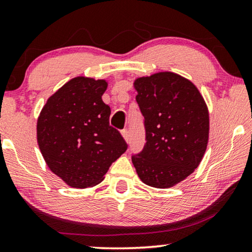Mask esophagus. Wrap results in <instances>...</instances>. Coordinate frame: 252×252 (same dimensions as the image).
Listing matches in <instances>:
<instances>
[{
    "label": "esophagus",
    "mask_w": 252,
    "mask_h": 252,
    "mask_svg": "<svg viewBox=\"0 0 252 252\" xmlns=\"http://www.w3.org/2000/svg\"><path fill=\"white\" fill-rule=\"evenodd\" d=\"M122 134H123V137H125V139L126 140V143H129V140H130V133H129V130L127 129H125L122 131Z\"/></svg>",
    "instance_id": "34e87169"
}]
</instances>
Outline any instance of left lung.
<instances>
[{
  "label": "left lung",
  "mask_w": 252,
  "mask_h": 252,
  "mask_svg": "<svg viewBox=\"0 0 252 252\" xmlns=\"http://www.w3.org/2000/svg\"><path fill=\"white\" fill-rule=\"evenodd\" d=\"M133 84L146 143L132 163L144 184L172 187L197 168L207 150V105L190 81L171 72L139 77Z\"/></svg>",
  "instance_id": "obj_1"
}]
</instances>
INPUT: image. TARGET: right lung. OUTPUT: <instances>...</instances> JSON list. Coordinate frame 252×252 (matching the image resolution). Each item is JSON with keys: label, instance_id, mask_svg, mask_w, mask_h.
<instances>
[{"label": "right lung", "instance_id": "right-lung-1", "mask_svg": "<svg viewBox=\"0 0 252 252\" xmlns=\"http://www.w3.org/2000/svg\"><path fill=\"white\" fill-rule=\"evenodd\" d=\"M105 80L74 77L56 91L37 119V144L52 172L74 189L104 179L127 145L109 126L111 107L102 101Z\"/></svg>", "mask_w": 252, "mask_h": 252}]
</instances>
